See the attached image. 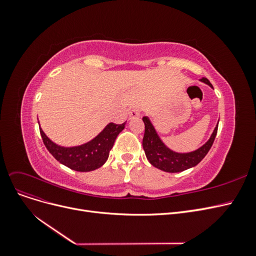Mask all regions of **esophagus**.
Segmentation results:
<instances>
[{"label":"esophagus","instance_id":"obj_1","mask_svg":"<svg viewBox=\"0 0 256 256\" xmlns=\"http://www.w3.org/2000/svg\"><path fill=\"white\" fill-rule=\"evenodd\" d=\"M141 113H142L141 109H138V108H134V109L129 111V118H130V120H134V118H140Z\"/></svg>","mask_w":256,"mask_h":256}]
</instances>
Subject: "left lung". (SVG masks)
Masks as SVG:
<instances>
[{
  "mask_svg": "<svg viewBox=\"0 0 256 256\" xmlns=\"http://www.w3.org/2000/svg\"><path fill=\"white\" fill-rule=\"evenodd\" d=\"M200 81L212 88V83L209 82L207 78H202ZM143 122L145 125V132L142 145L146 158L148 159L150 164H152L154 168L168 173L182 172L184 170L198 164L210 150L216 136V131H218V125H216L212 136L202 147H200L198 150L194 152L180 154L168 148L164 142L160 140L158 134L147 116H144Z\"/></svg>",
  "mask_w": 256,
  "mask_h": 256,
  "instance_id": "obj_1",
  "label": "left lung"
}]
</instances>
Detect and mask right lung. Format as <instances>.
Masks as SVG:
<instances>
[{
    "label": "right lung",
    "mask_w": 256,
    "mask_h": 256,
    "mask_svg": "<svg viewBox=\"0 0 256 256\" xmlns=\"http://www.w3.org/2000/svg\"><path fill=\"white\" fill-rule=\"evenodd\" d=\"M125 124L126 122L116 125V124L110 122L92 141L74 147H62L53 143L44 134L42 128H40V131L44 146L62 164L78 172H90L104 164V162L109 158L115 138L125 128Z\"/></svg>",
    "instance_id": "1"
}]
</instances>
